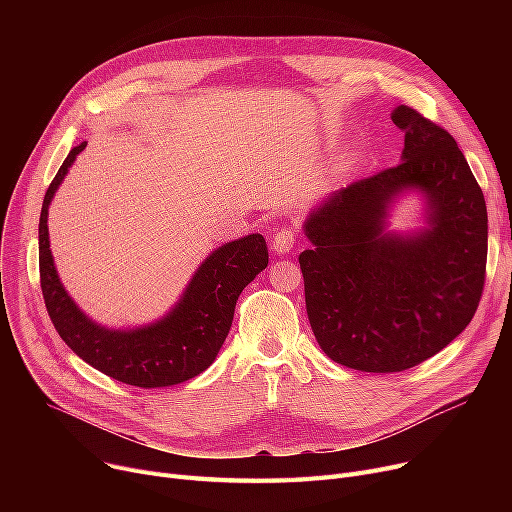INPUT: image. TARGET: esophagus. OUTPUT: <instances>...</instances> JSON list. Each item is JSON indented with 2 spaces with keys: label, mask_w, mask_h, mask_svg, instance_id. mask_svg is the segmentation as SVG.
Segmentation results:
<instances>
[{
  "label": "esophagus",
  "mask_w": 512,
  "mask_h": 512,
  "mask_svg": "<svg viewBox=\"0 0 512 512\" xmlns=\"http://www.w3.org/2000/svg\"><path fill=\"white\" fill-rule=\"evenodd\" d=\"M294 242H297V234H294L290 228H282L274 240H272V247L278 255H286L294 249Z\"/></svg>",
  "instance_id": "esophagus-1"
}]
</instances>
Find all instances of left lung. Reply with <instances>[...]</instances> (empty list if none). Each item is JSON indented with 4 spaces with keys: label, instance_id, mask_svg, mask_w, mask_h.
Segmentation results:
<instances>
[{
    "label": "left lung",
    "instance_id": "left-lung-1",
    "mask_svg": "<svg viewBox=\"0 0 512 512\" xmlns=\"http://www.w3.org/2000/svg\"><path fill=\"white\" fill-rule=\"evenodd\" d=\"M400 164L321 201L299 255L309 324L332 361L369 373L405 371L440 353L473 319L488 259V209L450 134L407 105ZM407 192L424 197L426 226L387 230Z\"/></svg>",
    "mask_w": 512,
    "mask_h": 512
}]
</instances>
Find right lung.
Returning <instances> with one entry per match:
<instances>
[{
  "instance_id": "1",
  "label": "right lung",
  "mask_w": 512,
  "mask_h": 512,
  "mask_svg": "<svg viewBox=\"0 0 512 512\" xmlns=\"http://www.w3.org/2000/svg\"><path fill=\"white\" fill-rule=\"evenodd\" d=\"M76 145L51 180L39 218V272L47 313L72 351L110 378L137 388L182 384L203 373L218 357L230 332L242 288L270 261L261 234H247L213 249L197 267L178 303L153 324L116 330L97 324L80 309L60 282L49 249V203L66 178Z\"/></svg>"
}]
</instances>
